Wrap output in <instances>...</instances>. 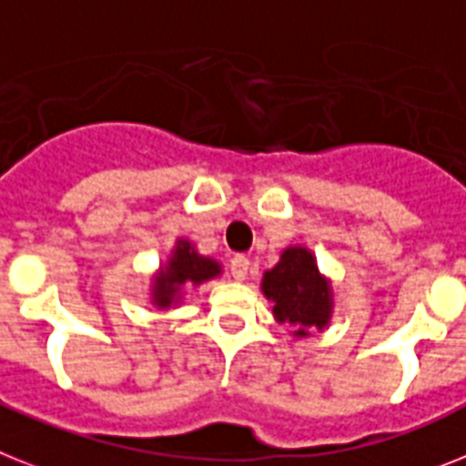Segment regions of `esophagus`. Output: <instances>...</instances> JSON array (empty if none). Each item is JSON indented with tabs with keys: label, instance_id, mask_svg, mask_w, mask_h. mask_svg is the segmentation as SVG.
Returning a JSON list of instances; mask_svg holds the SVG:
<instances>
[{
	"label": "esophagus",
	"instance_id": "34e87169",
	"mask_svg": "<svg viewBox=\"0 0 466 466\" xmlns=\"http://www.w3.org/2000/svg\"><path fill=\"white\" fill-rule=\"evenodd\" d=\"M248 258L246 256H234L232 260H229V272H232L234 279H246V275H248Z\"/></svg>",
	"mask_w": 466,
	"mask_h": 466
}]
</instances>
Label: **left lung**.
<instances>
[{"mask_svg": "<svg viewBox=\"0 0 466 466\" xmlns=\"http://www.w3.org/2000/svg\"><path fill=\"white\" fill-rule=\"evenodd\" d=\"M263 293L279 324L296 327L293 336L322 331L331 319V284L319 275L318 260L303 246H289L279 263L263 275Z\"/></svg>", "mask_w": 466, "mask_h": 466, "instance_id": "obj_1", "label": "left lung"}]
</instances>
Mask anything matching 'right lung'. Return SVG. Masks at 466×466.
<instances>
[{"label":"right lung","instance_id":"1","mask_svg":"<svg viewBox=\"0 0 466 466\" xmlns=\"http://www.w3.org/2000/svg\"><path fill=\"white\" fill-rule=\"evenodd\" d=\"M222 272L220 263L213 258L198 256L197 248L191 246V241L177 239L173 248V256L163 268L158 269V275L154 277V289H151V303L160 310H166L170 306H177L182 299V289L185 287H198L203 281L213 279Z\"/></svg>","mask_w":466,"mask_h":466}]
</instances>
